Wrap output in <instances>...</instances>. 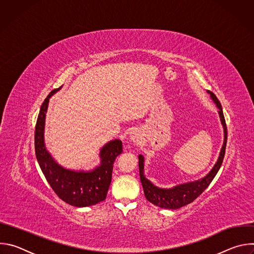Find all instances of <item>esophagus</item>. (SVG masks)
Here are the masks:
<instances>
[{
	"instance_id": "obj_1",
	"label": "esophagus",
	"mask_w": 254,
	"mask_h": 254,
	"mask_svg": "<svg viewBox=\"0 0 254 254\" xmlns=\"http://www.w3.org/2000/svg\"><path fill=\"white\" fill-rule=\"evenodd\" d=\"M130 138H131L132 140H136V139H137V133H136L135 131L131 132V133H130Z\"/></svg>"
}]
</instances>
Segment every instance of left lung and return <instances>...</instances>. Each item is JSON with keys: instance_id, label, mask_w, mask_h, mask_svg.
Listing matches in <instances>:
<instances>
[{"instance_id": "1", "label": "left lung", "mask_w": 254, "mask_h": 254, "mask_svg": "<svg viewBox=\"0 0 254 254\" xmlns=\"http://www.w3.org/2000/svg\"><path fill=\"white\" fill-rule=\"evenodd\" d=\"M207 92L210 94L212 100L216 104V106L218 107V114L219 118L224 129V140L222 148L218 157V160H217L216 164L212 168V170L203 178L193 181V182H188L184 184H179L177 186H174L173 188H159L155 186L150 180H148L144 176L143 173V156L138 155V169H139V178H140V182L143 188L144 196H146L147 200L154 205L165 208V209H179L181 207H183L191 202H193L198 196H200L204 190L210 185L212 182V180L216 176V174L218 173L223 159L225 155V149H226V142H227V127L225 124V119L222 111V106L218 98L216 97V95L207 90Z\"/></svg>"}]
</instances>
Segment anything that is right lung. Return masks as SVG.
<instances>
[{
  "instance_id": "right-lung-1",
  "label": "right lung",
  "mask_w": 254,
  "mask_h": 254,
  "mask_svg": "<svg viewBox=\"0 0 254 254\" xmlns=\"http://www.w3.org/2000/svg\"><path fill=\"white\" fill-rule=\"evenodd\" d=\"M61 87L51 91L41 105L35 127L36 158L47 182L61 200L75 207L92 206L106 198L114 163L123 152V142L121 139L106 142L99 152L100 164L93 170L74 171L59 165L46 149L44 128L49 99Z\"/></svg>"
}]
</instances>
